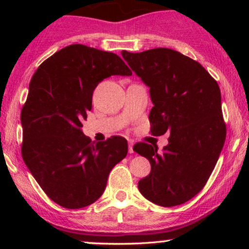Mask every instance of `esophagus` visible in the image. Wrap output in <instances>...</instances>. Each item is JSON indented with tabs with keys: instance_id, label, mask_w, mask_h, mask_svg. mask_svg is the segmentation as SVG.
Instances as JSON below:
<instances>
[{
	"instance_id": "1",
	"label": "esophagus",
	"mask_w": 249,
	"mask_h": 249,
	"mask_svg": "<svg viewBox=\"0 0 249 249\" xmlns=\"http://www.w3.org/2000/svg\"><path fill=\"white\" fill-rule=\"evenodd\" d=\"M133 142H128V153H133Z\"/></svg>"
}]
</instances>
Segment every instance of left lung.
<instances>
[{"instance_id": "1", "label": "left lung", "mask_w": 249, "mask_h": 249, "mask_svg": "<svg viewBox=\"0 0 249 249\" xmlns=\"http://www.w3.org/2000/svg\"><path fill=\"white\" fill-rule=\"evenodd\" d=\"M122 56L150 88L151 132H170L161 152L146 142L133 146L151 164L150 174L139 180L138 188L153 204L178 206L206 185L224 147L219 85L200 63L176 50H123Z\"/></svg>"}]
</instances>
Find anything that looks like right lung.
Segmentation results:
<instances>
[{"label":"right lung","mask_w":249,"mask_h":249,"mask_svg":"<svg viewBox=\"0 0 249 249\" xmlns=\"http://www.w3.org/2000/svg\"><path fill=\"white\" fill-rule=\"evenodd\" d=\"M115 75H132L121 57L71 44L45 59L30 81L21 112L22 157L45 194L65 208L95 202L127 154L123 137L95 142L82 132L93 90Z\"/></svg>","instance_id":"add662e5"}]
</instances>
